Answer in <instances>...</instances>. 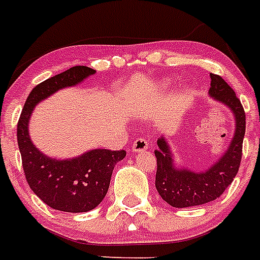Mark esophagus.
<instances>
[{
  "instance_id": "34e87169",
  "label": "esophagus",
  "mask_w": 260,
  "mask_h": 260,
  "mask_svg": "<svg viewBox=\"0 0 260 260\" xmlns=\"http://www.w3.org/2000/svg\"><path fill=\"white\" fill-rule=\"evenodd\" d=\"M147 147H149V142L145 138H138L133 143V151L134 153H142V151L147 150Z\"/></svg>"
}]
</instances>
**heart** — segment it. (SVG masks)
<instances>
[{
    "mask_svg": "<svg viewBox=\"0 0 260 260\" xmlns=\"http://www.w3.org/2000/svg\"><path fill=\"white\" fill-rule=\"evenodd\" d=\"M162 84H164V86H168V84H169V80H166V82H164Z\"/></svg>",
    "mask_w": 260,
    "mask_h": 260,
    "instance_id": "heart-1",
    "label": "heart"
}]
</instances>
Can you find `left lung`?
<instances>
[{
  "label": "left lung",
  "mask_w": 260,
  "mask_h": 260,
  "mask_svg": "<svg viewBox=\"0 0 260 260\" xmlns=\"http://www.w3.org/2000/svg\"><path fill=\"white\" fill-rule=\"evenodd\" d=\"M209 76V96L231 111L235 119V132L219 159L201 172L177 165L168 140L164 136L157 140L158 149L154 150L157 158L155 188L162 200L176 208H188L216 200L234 181L240 166L246 114L235 91L227 82L219 75L211 74Z\"/></svg>",
  "instance_id": "left-lung-1"
}]
</instances>
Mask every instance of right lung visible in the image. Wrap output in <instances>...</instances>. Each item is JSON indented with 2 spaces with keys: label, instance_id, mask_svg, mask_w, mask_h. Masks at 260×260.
<instances>
[{
  "label": "right lung",
  "instance_id": "1",
  "mask_svg": "<svg viewBox=\"0 0 260 260\" xmlns=\"http://www.w3.org/2000/svg\"><path fill=\"white\" fill-rule=\"evenodd\" d=\"M95 72L86 66H76L37 84L26 98L18 119L17 141L26 181L45 204L63 212L96 208L109 190L114 166L126 157V151L92 149L74 158L49 157L30 140L29 120L39 103L63 88L78 86Z\"/></svg>",
  "mask_w": 260,
  "mask_h": 260
}]
</instances>
